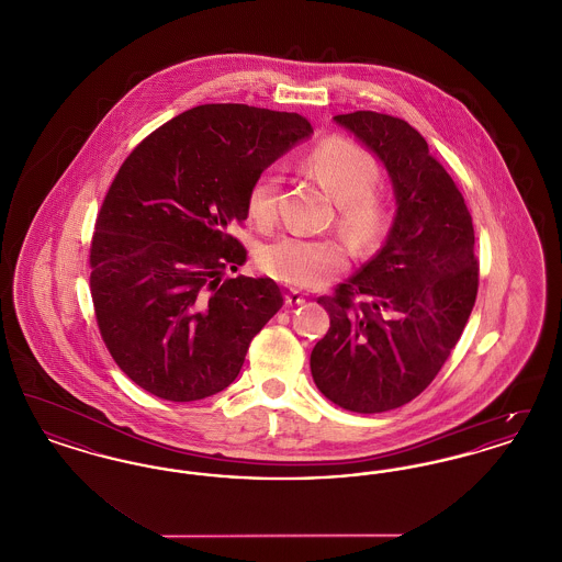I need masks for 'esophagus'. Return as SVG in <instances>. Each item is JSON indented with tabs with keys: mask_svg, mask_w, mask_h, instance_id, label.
<instances>
[{
	"mask_svg": "<svg viewBox=\"0 0 562 562\" xmlns=\"http://www.w3.org/2000/svg\"><path fill=\"white\" fill-rule=\"evenodd\" d=\"M284 299H286V305H291V307H293V305H303V303H305V296L299 293V291H289Z\"/></svg>",
	"mask_w": 562,
	"mask_h": 562,
	"instance_id": "1",
	"label": "esophagus"
}]
</instances>
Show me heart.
<instances>
[{
    "instance_id": "1",
    "label": "heart",
    "mask_w": 562,
    "mask_h": 562,
    "mask_svg": "<svg viewBox=\"0 0 562 562\" xmlns=\"http://www.w3.org/2000/svg\"><path fill=\"white\" fill-rule=\"evenodd\" d=\"M307 168L335 200L337 223L360 250L376 246L392 223V202L385 189L379 188V164L360 145L341 136L318 143L310 156ZM282 177L276 170L261 172L248 189V216L269 227L278 218ZM348 266V250L335 238L282 236L268 244L259 255V268L269 278L294 289H316Z\"/></svg>"
}]
</instances>
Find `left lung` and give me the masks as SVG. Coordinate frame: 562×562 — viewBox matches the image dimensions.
Listing matches in <instances>:
<instances>
[{"mask_svg": "<svg viewBox=\"0 0 562 562\" xmlns=\"http://www.w3.org/2000/svg\"><path fill=\"white\" fill-rule=\"evenodd\" d=\"M335 122L383 161L398 209L383 248L318 299L330 328L310 367L328 401L371 415L417 398L457 346L479 293L474 225L451 175L411 124L374 111Z\"/></svg>", "mask_w": 562, "mask_h": 562, "instance_id": "obj_1", "label": "left lung"}]
</instances>
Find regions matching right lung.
Masks as SVG:
<instances>
[{"instance_id":"obj_1","label":"right lung","mask_w":562,"mask_h":562,"mask_svg":"<svg viewBox=\"0 0 562 562\" xmlns=\"http://www.w3.org/2000/svg\"><path fill=\"white\" fill-rule=\"evenodd\" d=\"M312 133L299 113L200 105L117 170L94 225L90 293L109 353L145 392L202 401L240 373L284 299L271 278H225L246 261L229 227L248 216L252 181Z\"/></svg>"}]
</instances>
